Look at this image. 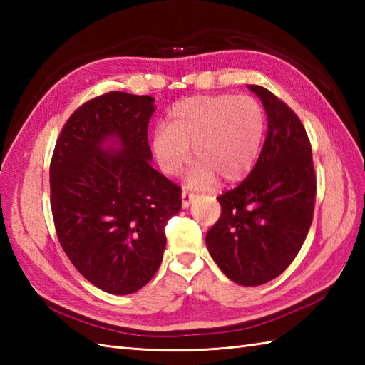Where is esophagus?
<instances>
[{"instance_id":"34e87169","label":"esophagus","mask_w":365,"mask_h":365,"mask_svg":"<svg viewBox=\"0 0 365 365\" xmlns=\"http://www.w3.org/2000/svg\"><path fill=\"white\" fill-rule=\"evenodd\" d=\"M196 197H197L196 192H191L188 190H183V192H182V205H183V208H188L191 205L192 200H195Z\"/></svg>"}]
</instances>
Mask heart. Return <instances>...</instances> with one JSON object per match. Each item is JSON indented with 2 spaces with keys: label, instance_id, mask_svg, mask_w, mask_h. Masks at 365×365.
I'll return each mask as SVG.
<instances>
[{
  "label": "heart",
  "instance_id": "heart-1",
  "mask_svg": "<svg viewBox=\"0 0 365 365\" xmlns=\"http://www.w3.org/2000/svg\"><path fill=\"white\" fill-rule=\"evenodd\" d=\"M265 133V111L247 96L218 94L185 98L173 106L165 128L153 135V152L163 173L175 175L197 160L190 180L208 185L243 178L259 157Z\"/></svg>",
  "mask_w": 365,
  "mask_h": 365
}]
</instances>
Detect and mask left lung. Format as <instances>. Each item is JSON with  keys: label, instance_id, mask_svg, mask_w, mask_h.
Segmentation results:
<instances>
[{"label": "left lung", "instance_id": "8db88e82", "mask_svg": "<svg viewBox=\"0 0 365 365\" xmlns=\"http://www.w3.org/2000/svg\"><path fill=\"white\" fill-rule=\"evenodd\" d=\"M265 106V144L245 180L218 196L221 216L205 237L230 281L252 287L282 274L314 218L317 175L306 128L273 92L250 84Z\"/></svg>", "mask_w": 365, "mask_h": 365}]
</instances>
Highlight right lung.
I'll use <instances>...</instances> for the list:
<instances>
[{"mask_svg":"<svg viewBox=\"0 0 365 365\" xmlns=\"http://www.w3.org/2000/svg\"><path fill=\"white\" fill-rule=\"evenodd\" d=\"M153 97L111 91L88 100L61 130L50 163V204L73 267L113 294L135 293L157 273L165 227L182 190L155 170L147 127ZM115 138L119 148H105Z\"/></svg>","mask_w":365,"mask_h":365,"instance_id":"1","label":"right lung"}]
</instances>
